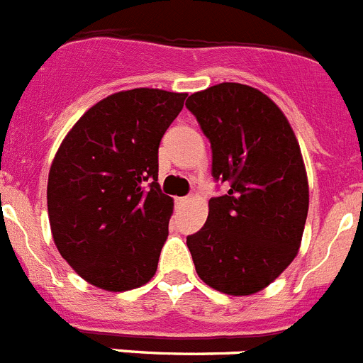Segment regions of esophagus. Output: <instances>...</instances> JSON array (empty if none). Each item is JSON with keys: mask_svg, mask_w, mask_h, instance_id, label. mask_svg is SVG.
<instances>
[{"mask_svg": "<svg viewBox=\"0 0 363 363\" xmlns=\"http://www.w3.org/2000/svg\"><path fill=\"white\" fill-rule=\"evenodd\" d=\"M192 201V198L191 196H185V198H178V205H187V203H191Z\"/></svg>", "mask_w": 363, "mask_h": 363, "instance_id": "1", "label": "esophagus"}]
</instances>
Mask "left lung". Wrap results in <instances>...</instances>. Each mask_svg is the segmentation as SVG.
Returning <instances> with one entry per match:
<instances>
[{"mask_svg": "<svg viewBox=\"0 0 363 363\" xmlns=\"http://www.w3.org/2000/svg\"><path fill=\"white\" fill-rule=\"evenodd\" d=\"M185 106L210 140L213 179L230 187L210 198L205 226L187 237L196 272L224 294H255L301 244L308 182L298 139L281 110L247 85H213Z\"/></svg>", "mask_w": 363, "mask_h": 363, "instance_id": "obj_1", "label": "left lung"}]
</instances>
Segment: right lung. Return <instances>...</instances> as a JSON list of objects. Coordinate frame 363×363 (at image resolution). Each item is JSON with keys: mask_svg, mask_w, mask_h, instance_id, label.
Masks as SVG:
<instances>
[{"mask_svg": "<svg viewBox=\"0 0 363 363\" xmlns=\"http://www.w3.org/2000/svg\"><path fill=\"white\" fill-rule=\"evenodd\" d=\"M187 94L117 92L89 108L58 147L48 178L51 233L94 287L150 281L169 235L172 199L158 185V146Z\"/></svg>", "mask_w": 363, "mask_h": 363, "instance_id": "right-lung-1", "label": "right lung"}]
</instances>
